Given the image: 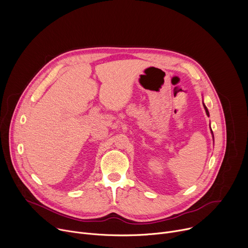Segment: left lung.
<instances>
[{
    "label": "left lung",
    "mask_w": 248,
    "mask_h": 248,
    "mask_svg": "<svg viewBox=\"0 0 248 248\" xmlns=\"http://www.w3.org/2000/svg\"><path fill=\"white\" fill-rule=\"evenodd\" d=\"M202 105H204V108H205V109H206V112H207V115L209 116L210 114H209V110H208V108H207V107L205 106V104L204 103H202ZM211 131H212V128H211ZM212 134H213V131H212ZM213 139H214V134H213Z\"/></svg>",
    "instance_id": "left-lung-1"
}]
</instances>
